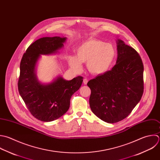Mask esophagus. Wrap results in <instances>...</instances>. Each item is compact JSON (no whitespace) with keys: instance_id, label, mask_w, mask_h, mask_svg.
<instances>
[{"instance_id":"1","label":"esophagus","mask_w":160,"mask_h":160,"mask_svg":"<svg viewBox=\"0 0 160 160\" xmlns=\"http://www.w3.org/2000/svg\"><path fill=\"white\" fill-rule=\"evenodd\" d=\"M87 83H88V80H87V78H84V79H83V83H84L85 85H87Z\"/></svg>"}]
</instances>
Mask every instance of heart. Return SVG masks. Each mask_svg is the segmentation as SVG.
<instances>
[{
  "mask_svg": "<svg viewBox=\"0 0 160 160\" xmlns=\"http://www.w3.org/2000/svg\"><path fill=\"white\" fill-rule=\"evenodd\" d=\"M76 56L67 57L70 66L75 70H80L82 63H87L88 71L95 75L107 72L112 64L116 55L113 46L98 40L90 39L76 48Z\"/></svg>",
  "mask_w": 160,
  "mask_h": 160,
  "instance_id": "heart-1",
  "label": "heart"
}]
</instances>
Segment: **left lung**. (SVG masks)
<instances>
[{"mask_svg": "<svg viewBox=\"0 0 160 160\" xmlns=\"http://www.w3.org/2000/svg\"><path fill=\"white\" fill-rule=\"evenodd\" d=\"M112 70L90 80L89 103L102 120L114 123L127 118L140 101L144 90L143 64L138 53L122 40Z\"/></svg>", "mask_w": 160, "mask_h": 160, "instance_id": "left-lung-1", "label": "left lung"}]
</instances>
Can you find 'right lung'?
<instances>
[{"label": "right lung", "mask_w": 160, "mask_h": 160, "mask_svg": "<svg viewBox=\"0 0 160 160\" xmlns=\"http://www.w3.org/2000/svg\"><path fill=\"white\" fill-rule=\"evenodd\" d=\"M65 40L60 37L40 38L28 47L20 62L18 92L30 113L42 122H52L63 115L70 107L71 97L83 82L81 76L69 81L59 77L43 85L37 78L35 68L40 55L57 52Z\"/></svg>", "instance_id": "right-lung-1"}]
</instances>
